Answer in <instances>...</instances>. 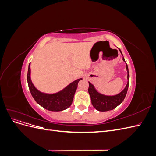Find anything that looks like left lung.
Here are the masks:
<instances>
[{
  "label": "left lung",
  "mask_w": 156,
  "mask_h": 156,
  "mask_svg": "<svg viewBox=\"0 0 156 156\" xmlns=\"http://www.w3.org/2000/svg\"><path fill=\"white\" fill-rule=\"evenodd\" d=\"M119 49L120 52V53L122 55L121 50L120 49ZM122 56H123V55H122ZM122 59H123L124 62H126L124 56L123 58H122ZM126 69L127 72V83L126 86L123 90L114 96H106V95H104V94L100 93L95 88V87H94V86L91 83L88 82L89 83L88 93L91 98L92 104L96 110L99 111H101V112L111 111V110L114 109V108H115L117 106H119L120 103L124 101V98L126 96L127 89H128L129 80L128 66H127V64H126Z\"/></svg>",
  "instance_id": "1"
}]
</instances>
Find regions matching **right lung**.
<instances>
[{
	"label": "right lung",
	"mask_w": 156,
	"mask_h": 156,
	"mask_svg": "<svg viewBox=\"0 0 156 156\" xmlns=\"http://www.w3.org/2000/svg\"><path fill=\"white\" fill-rule=\"evenodd\" d=\"M82 78L78 79L69 84L62 90L54 94H47L38 90L33 84L30 78V63L27 73V82L31 95L36 103L47 110L51 111H62L72 105L74 94L78 83Z\"/></svg>",
	"instance_id": "1"
}]
</instances>
